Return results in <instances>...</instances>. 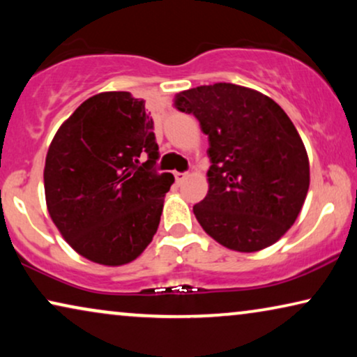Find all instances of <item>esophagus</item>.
I'll return each instance as SVG.
<instances>
[{
  "mask_svg": "<svg viewBox=\"0 0 357 357\" xmlns=\"http://www.w3.org/2000/svg\"><path fill=\"white\" fill-rule=\"evenodd\" d=\"M174 177H175V180H177V183H182L183 180L188 177V174L187 172H175Z\"/></svg>",
  "mask_w": 357,
  "mask_h": 357,
  "instance_id": "34e87169",
  "label": "esophagus"
}]
</instances>
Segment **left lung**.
Segmentation results:
<instances>
[{
    "label": "left lung",
    "instance_id": "8db88e82",
    "mask_svg": "<svg viewBox=\"0 0 357 357\" xmlns=\"http://www.w3.org/2000/svg\"><path fill=\"white\" fill-rule=\"evenodd\" d=\"M175 107L208 135V193L193 206L199 226L236 252L280 241L299 216L310 183L305 146L270 97L231 82L180 92Z\"/></svg>",
    "mask_w": 357,
    "mask_h": 357
}]
</instances>
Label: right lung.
I'll return each mask as SVG.
<instances>
[{
    "instance_id": "add662e5",
    "label": "right lung",
    "mask_w": 357,
    "mask_h": 357,
    "mask_svg": "<svg viewBox=\"0 0 357 357\" xmlns=\"http://www.w3.org/2000/svg\"><path fill=\"white\" fill-rule=\"evenodd\" d=\"M144 100L100 92L65 120L48 148L47 209L63 238L87 260L121 266L158 231L174 175L158 174L159 148ZM149 160L139 165L140 154Z\"/></svg>"
}]
</instances>
